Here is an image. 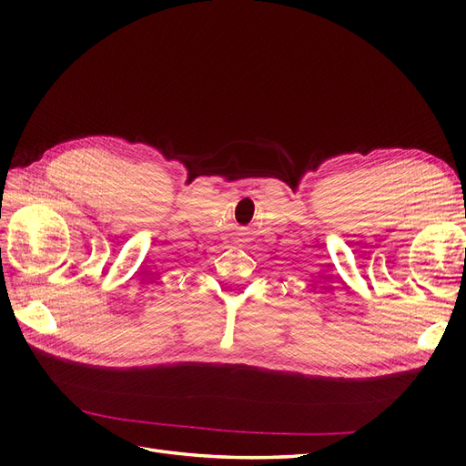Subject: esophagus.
<instances>
[{
	"label": "esophagus",
	"mask_w": 466,
	"mask_h": 466,
	"mask_svg": "<svg viewBox=\"0 0 466 466\" xmlns=\"http://www.w3.org/2000/svg\"><path fill=\"white\" fill-rule=\"evenodd\" d=\"M237 238H238V241H243V243L250 241V229H247V228L238 229V233H237Z\"/></svg>",
	"instance_id": "1"
}]
</instances>
